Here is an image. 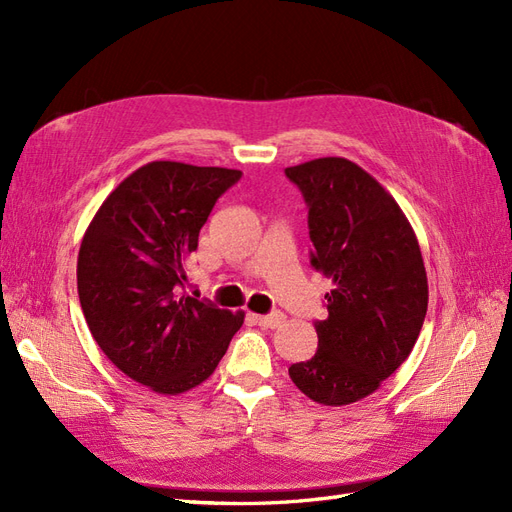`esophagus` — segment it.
Listing matches in <instances>:
<instances>
[{
	"instance_id": "1",
	"label": "esophagus",
	"mask_w": 512,
	"mask_h": 512,
	"mask_svg": "<svg viewBox=\"0 0 512 512\" xmlns=\"http://www.w3.org/2000/svg\"><path fill=\"white\" fill-rule=\"evenodd\" d=\"M254 320L258 322V327H262V329H277L286 320V316L282 312H273V314H267V316H254Z\"/></svg>"
}]
</instances>
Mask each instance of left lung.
<instances>
[{
	"mask_svg": "<svg viewBox=\"0 0 512 512\" xmlns=\"http://www.w3.org/2000/svg\"><path fill=\"white\" fill-rule=\"evenodd\" d=\"M301 190L312 267L331 277L318 350L288 367L292 382L324 406L374 393L404 363L427 314V273L414 230L395 198L346 158L286 168Z\"/></svg>",
	"mask_w": 512,
	"mask_h": 512,
	"instance_id": "left-lung-1",
	"label": "left lung"
}]
</instances>
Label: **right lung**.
<instances>
[{"mask_svg":"<svg viewBox=\"0 0 512 512\" xmlns=\"http://www.w3.org/2000/svg\"><path fill=\"white\" fill-rule=\"evenodd\" d=\"M241 170L149 162L123 179L91 220L76 265L87 327L134 382L179 395L205 382L243 324L207 299L179 294L198 232Z\"/></svg>","mask_w":512,"mask_h":512,"instance_id":"1","label":"right lung"}]
</instances>
